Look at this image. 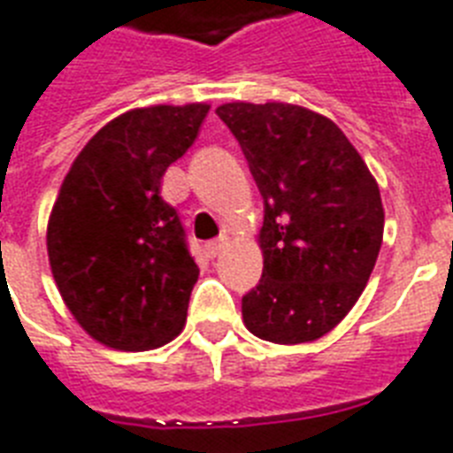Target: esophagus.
Returning <instances> with one entry per match:
<instances>
[{"label": "esophagus", "mask_w": 453, "mask_h": 453, "mask_svg": "<svg viewBox=\"0 0 453 453\" xmlns=\"http://www.w3.org/2000/svg\"><path fill=\"white\" fill-rule=\"evenodd\" d=\"M226 244H227V237H219V240H211L204 247L206 256H209V258H216V256H220V251L226 249Z\"/></svg>", "instance_id": "esophagus-1"}]
</instances>
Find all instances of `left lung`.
Masks as SVG:
<instances>
[{
  "instance_id": "1",
  "label": "left lung",
  "mask_w": 453,
  "mask_h": 453,
  "mask_svg": "<svg viewBox=\"0 0 453 453\" xmlns=\"http://www.w3.org/2000/svg\"><path fill=\"white\" fill-rule=\"evenodd\" d=\"M263 197V275L242 317L270 343L329 334L362 296L383 242L376 178L336 124L291 103H226Z\"/></svg>"
}]
</instances>
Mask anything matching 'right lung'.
<instances>
[{"instance_id":"add662e5","label":"right lung","mask_w":453,"mask_h":453,"mask_svg":"<svg viewBox=\"0 0 453 453\" xmlns=\"http://www.w3.org/2000/svg\"><path fill=\"white\" fill-rule=\"evenodd\" d=\"M206 112V103L129 110L84 145L60 185L46 227L53 280L108 348L152 350L183 331L199 268L159 190Z\"/></svg>"}]
</instances>
